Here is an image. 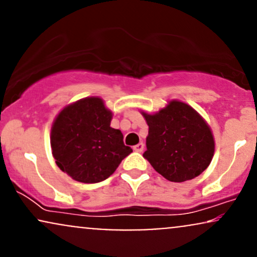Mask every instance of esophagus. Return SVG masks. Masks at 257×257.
Here are the masks:
<instances>
[{"mask_svg":"<svg viewBox=\"0 0 257 257\" xmlns=\"http://www.w3.org/2000/svg\"><path fill=\"white\" fill-rule=\"evenodd\" d=\"M144 144L143 143H139L138 145H135L134 147H133V150H134L135 152H143L144 151Z\"/></svg>","mask_w":257,"mask_h":257,"instance_id":"esophagus-1","label":"esophagus"}]
</instances>
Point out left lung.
Masks as SVG:
<instances>
[{"mask_svg":"<svg viewBox=\"0 0 257 257\" xmlns=\"http://www.w3.org/2000/svg\"><path fill=\"white\" fill-rule=\"evenodd\" d=\"M143 116L149 125L144 157L156 172L169 181L184 182L209 167L215 151L213 133L190 105L172 100L156 113Z\"/></svg>","mask_w":257,"mask_h":257,"instance_id":"left-lung-1","label":"left lung"}]
</instances>
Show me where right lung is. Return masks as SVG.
I'll return each instance as SVG.
<instances>
[{
	"label": "right lung",
	"instance_id": "right-lung-1",
	"mask_svg": "<svg viewBox=\"0 0 257 257\" xmlns=\"http://www.w3.org/2000/svg\"><path fill=\"white\" fill-rule=\"evenodd\" d=\"M112 112L102 99L84 98L59 112L52 125L51 146L55 163L73 180L104 181L133 150L119 129L111 128Z\"/></svg>",
	"mask_w": 257,
	"mask_h": 257
}]
</instances>
